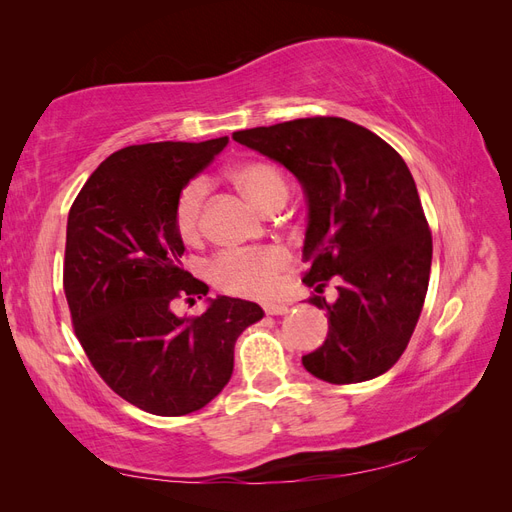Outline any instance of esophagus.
Segmentation results:
<instances>
[{
    "mask_svg": "<svg viewBox=\"0 0 512 512\" xmlns=\"http://www.w3.org/2000/svg\"><path fill=\"white\" fill-rule=\"evenodd\" d=\"M265 312L269 316H284V314H288V305H284V303H267L265 305Z\"/></svg>",
    "mask_w": 512,
    "mask_h": 512,
    "instance_id": "1",
    "label": "esophagus"
}]
</instances>
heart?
Segmentation results:
<instances>
[{
    "instance_id": "obj_1",
    "label": "heart",
    "mask_w": 512,
    "mask_h": 512,
    "mask_svg": "<svg viewBox=\"0 0 512 512\" xmlns=\"http://www.w3.org/2000/svg\"><path fill=\"white\" fill-rule=\"evenodd\" d=\"M235 188L260 211H269L288 196V183L275 166L245 160L228 173ZM205 203V183L190 181L181 190L175 205V230L185 243L200 237V215ZM288 254L280 247H260L247 252H226L211 262V280L220 290L237 297H265L277 286V277L288 267Z\"/></svg>"
}]
</instances>
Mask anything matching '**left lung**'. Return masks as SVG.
Wrapping results in <instances>:
<instances>
[{
    "mask_svg": "<svg viewBox=\"0 0 512 512\" xmlns=\"http://www.w3.org/2000/svg\"><path fill=\"white\" fill-rule=\"evenodd\" d=\"M282 164L307 203L303 284L327 309L324 344L303 356L309 374L354 384L386 374L404 354L425 303L431 232L410 168L380 136L342 117H309L232 134Z\"/></svg>",
    "mask_w": 512,
    "mask_h": 512,
    "instance_id": "1",
    "label": "left lung"
}]
</instances>
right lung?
Masks as SVG:
<instances>
[{
  "label": "right lung",
  "mask_w": 512,
  "mask_h": 512,
  "mask_svg": "<svg viewBox=\"0 0 512 512\" xmlns=\"http://www.w3.org/2000/svg\"><path fill=\"white\" fill-rule=\"evenodd\" d=\"M228 145H132L108 156L68 213L64 290L74 333L111 389L158 416H183L222 393L235 367L237 337L265 312L218 297L190 320L179 297L209 288L183 269L175 230L181 190Z\"/></svg>",
  "instance_id": "add662e5"
}]
</instances>
